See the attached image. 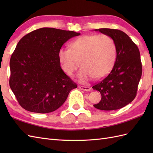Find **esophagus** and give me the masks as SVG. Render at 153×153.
Here are the masks:
<instances>
[{
	"label": "esophagus",
	"mask_w": 153,
	"mask_h": 153,
	"mask_svg": "<svg viewBox=\"0 0 153 153\" xmlns=\"http://www.w3.org/2000/svg\"><path fill=\"white\" fill-rule=\"evenodd\" d=\"M78 87L81 90L85 91H91V88L89 87H85V86H82V85H79L78 86Z\"/></svg>",
	"instance_id": "34e87169"
}]
</instances>
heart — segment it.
I'll use <instances>...</instances> for the list:
<instances>
[{
	"label": "heart",
	"instance_id": "obj_1",
	"mask_svg": "<svg viewBox=\"0 0 153 153\" xmlns=\"http://www.w3.org/2000/svg\"><path fill=\"white\" fill-rule=\"evenodd\" d=\"M58 56L62 68L69 76L77 70L81 61L83 68L78 78L84 83L109 74L116 62V47L107 35H83L71 43V48H60Z\"/></svg>",
	"mask_w": 153,
	"mask_h": 153
}]
</instances>
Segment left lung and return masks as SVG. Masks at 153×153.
Here are the masks:
<instances>
[{"label": "left lung", "instance_id": "left-lung-1", "mask_svg": "<svg viewBox=\"0 0 153 153\" xmlns=\"http://www.w3.org/2000/svg\"><path fill=\"white\" fill-rule=\"evenodd\" d=\"M96 31L108 35L114 41L116 58L111 71L93 86L101 95V100L94 105L102 110L122 108L135 99L142 75V64L139 48L124 32L101 28Z\"/></svg>", "mask_w": 153, "mask_h": 153}]
</instances>
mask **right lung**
<instances>
[{
  "label": "right lung",
  "mask_w": 153,
  "mask_h": 153,
  "mask_svg": "<svg viewBox=\"0 0 153 153\" xmlns=\"http://www.w3.org/2000/svg\"><path fill=\"white\" fill-rule=\"evenodd\" d=\"M79 33L43 27L23 37L10 60V87L25 110L36 113L54 111L63 105L77 84L64 72L58 51Z\"/></svg>",
  "instance_id": "1"
}]
</instances>
